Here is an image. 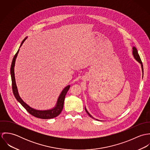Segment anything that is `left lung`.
Listing matches in <instances>:
<instances>
[{"instance_id": "8db88e82", "label": "left lung", "mask_w": 150, "mask_h": 150, "mask_svg": "<svg viewBox=\"0 0 150 150\" xmlns=\"http://www.w3.org/2000/svg\"><path fill=\"white\" fill-rule=\"evenodd\" d=\"M132 50H132V54H133V57L134 58V59H135L139 63H140V64H141L142 69V72H143V64H142V61H141V59H140V56H139V54H138L137 50V49H136V48L135 47H133ZM85 110H86V113L89 115L90 117H91V118H93V119H95V118H94L88 112V111L86 109V107H85ZM95 120H97V119H95Z\"/></svg>"}]
</instances>
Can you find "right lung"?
<instances>
[{"label": "right lung", "instance_id": "add662e5", "mask_svg": "<svg viewBox=\"0 0 150 150\" xmlns=\"http://www.w3.org/2000/svg\"><path fill=\"white\" fill-rule=\"evenodd\" d=\"M28 37H26L22 42L21 44L20 45V47H21L22 44L25 41V40L27 39ZM20 49H18V51L14 55L12 63H11V66L10 68V73H11V81H12V89H13V92L14 93V95L16 99L19 102L22 106L24 107L26 111L32 115L33 116L41 118V119H51L55 118L59 115L60 113L61 112L63 107H64V98L66 95V93L67 92L68 90L70 88V86H67L64 88V89L62 90L61 92L60 95L59 96V98L58 99L56 106L54 108L50 109V110H38L34 109L31 107H30L29 105H28L26 103L23 102V100L21 98V97L19 95L18 92V89L16 86V79H15V74H14V66H15V62L16 60L17 57V55L19 52Z\"/></svg>", "mask_w": 150, "mask_h": 150}]
</instances>
